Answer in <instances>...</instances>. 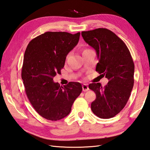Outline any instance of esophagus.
Masks as SVG:
<instances>
[{"label":"esophagus","instance_id":"esophagus-1","mask_svg":"<svg viewBox=\"0 0 150 150\" xmlns=\"http://www.w3.org/2000/svg\"><path fill=\"white\" fill-rule=\"evenodd\" d=\"M82 90H83V91H88L89 90L88 85L86 84V83H83V84H82Z\"/></svg>","mask_w":150,"mask_h":150}]
</instances>
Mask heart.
Instances as JSON below:
<instances>
[{"mask_svg": "<svg viewBox=\"0 0 150 150\" xmlns=\"http://www.w3.org/2000/svg\"><path fill=\"white\" fill-rule=\"evenodd\" d=\"M89 50V49H86V50H84L83 51H86V50Z\"/></svg>", "mask_w": 150, "mask_h": 150, "instance_id": "heart-1", "label": "heart"}]
</instances>
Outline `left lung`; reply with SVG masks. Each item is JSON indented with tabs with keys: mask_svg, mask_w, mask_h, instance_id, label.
<instances>
[{
	"mask_svg": "<svg viewBox=\"0 0 150 150\" xmlns=\"http://www.w3.org/2000/svg\"><path fill=\"white\" fill-rule=\"evenodd\" d=\"M81 34L96 52V71L109 80L104 87L100 83L89 85L96 96L91 110L100 118L109 119L120 112L129 99L134 83L133 59L127 45L109 29L98 28Z\"/></svg>",
	"mask_w": 150,
	"mask_h": 150,
	"instance_id": "left-lung-1",
	"label": "left lung"
}]
</instances>
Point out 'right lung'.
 I'll return each mask as SVG.
<instances>
[{"mask_svg":"<svg viewBox=\"0 0 150 150\" xmlns=\"http://www.w3.org/2000/svg\"><path fill=\"white\" fill-rule=\"evenodd\" d=\"M80 34L47 32L31 40L27 47L22 68L25 91L34 109L47 120L57 121L67 116L82 91L79 82H70L62 87L53 81L61 74Z\"/></svg>","mask_w":150,"mask_h":150,"instance_id":"obj_1","label":"right lung"}]
</instances>
